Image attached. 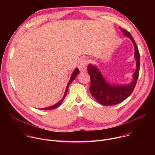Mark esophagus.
Returning a JSON list of instances; mask_svg holds the SVG:
<instances>
[{"instance_id":"esophagus-1","label":"esophagus","mask_w":155,"mask_h":155,"mask_svg":"<svg viewBox=\"0 0 155 155\" xmlns=\"http://www.w3.org/2000/svg\"><path fill=\"white\" fill-rule=\"evenodd\" d=\"M88 64V59L84 58L80 61L78 64V69L81 72L85 71L87 68V65Z\"/></svg>"}]
</instances>
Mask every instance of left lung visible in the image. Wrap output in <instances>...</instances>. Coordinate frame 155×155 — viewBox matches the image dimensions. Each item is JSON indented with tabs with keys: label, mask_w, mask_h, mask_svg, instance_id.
Listing matches in <instances>:
<instances>
[{
	"label": "left lung",
	"mask_w": 155,
	"mask_h": 155,
	"mask_svg": "<svg viewBox=\"0 0 155 155\" xmlns=\"http://www.w3.org/2000/svg\"><path fill=\"white\" fill-rule=\"evenodd\" d=\"M124 35L130 38L135 48L134 58L136 59V71L134 74V79L127 85L112 86L107 83L104 79L98 69L92 64L88 65L87 69L91 79L90 91L91 95L101 104L114 105L127 99L134 91L137 81L140 70V53L133 37L126 29L120 28Z\"/></svg>",
	"instance_id": "8db88e82"
}]
</instances>
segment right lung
<instances>
[{"mask_svg": "<svg viewBox=\"0 0 155 155\" xmlns=\"http://www.w3.org/2000/svg\"><path fill=\"white\" fill-rule=\"evenodd\" d=\"M79 73H80L79 70H78L77 68H76L75 70V71H74V72L72 73V76H71V79H70V80H69V83H68V84L67 87H66V90H65V94H64V97H62V99L61 101H59L58 103H56V104H54V105H52V106H50V107H46V108H41V109H42V110H53V109H54V108L58 107L61 104V103L62 102V101H64V99L65 97L66 96V95H67L68 91V88H69V85L71 84V83L72 82V81L76 78V77L78 75V74Z\"/></svg>", "mask_w": 155, "mask_h": 155, "instance_id": "add662e5", "label": "right lung"}]
</instances>
